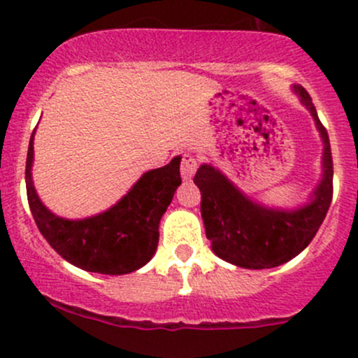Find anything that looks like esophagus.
I'll return each mask as SVG.
<instances>
[{
    "mask_svg": "<svg viewBox=\"0 0 358 358\" xmlns=\"http://www.w3.org/2000/svg\"><path fill=\"white\" fill-rule=\"evenodd\" d=\"M197 166H199V161L197 157H194L192 154H185L182 157V164H180V171H182L183 180H190L197 171Z\"/></svg>",
    "mask_w": 358,
    "mask_h": 358,
    "instance_id": "1",
    "label": "esophagus"
}]
</instances>
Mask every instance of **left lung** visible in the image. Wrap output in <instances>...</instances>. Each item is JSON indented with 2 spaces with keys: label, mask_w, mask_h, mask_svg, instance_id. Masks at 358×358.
<instances>
[{
  "label": "left lung",
  "mask_w": 358,
  "mask_h": 358,
  "mask_svg": "<svg viewBox=\"0 0 358 358\" xmlns=\"http://www.w3.org/2000/svg\"><path fill=\"white\" fill-rule=\"evenodd\" d=\"M292 90L312 114L324 145L322 178L306 204L291 209L262 204L211 164H201L194 176V183L201 190V215L213 252L243 268H273L298 256L312 243L333 201L329 136L308 92L299 85Z\"/></svg>",
  "instance_id": "1"
}]
</instances>
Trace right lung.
<instances>
[{"label":"right lung","instance_id":"right-lung-1","mask_svg":"<svg viewBox=\"0 0 358 358\" xmlns=\"http://www.w3.org/2000/svg\"><path fill=\"white\" fill-rule=\"evenodd\" d=\"M180 161L143 173L138 182L107 211L67 220L50 211L32 183L34 133L25 162L27 201L39 232L71 265L86 272L122 275L152 259L159 243V222L182 183Z\"/></svg>","mask_w":358,"mask_h":358}]
</instances>
